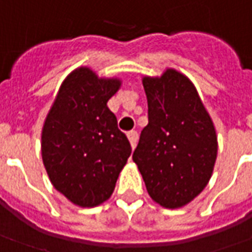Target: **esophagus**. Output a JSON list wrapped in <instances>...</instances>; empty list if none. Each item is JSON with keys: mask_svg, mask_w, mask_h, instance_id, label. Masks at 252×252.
Returning a JSON list of instances; mask_svg holds the SVG:
<instances>
[{"mask_svg": "<svg viewBox=\"0 0 252 252\" xmlns=\"http://www.w3.org/2000/svg\"><path fill=\"white\" fill-rule=\"evenodd\" d=\"M128 141L131 143V148L134 149L135 146H136V142H138V132L136 131H131V132H128Z\"/></svg>", "mask_w": 252, "mask_h": 252, "instance_id": "esophagus-1", "label": "esophagus"}]
</instances>
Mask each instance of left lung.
Instances as JSON below:
<instances>
[{
	"label": "left lung",
	"mask_w": 252,
	"mask_h": 252,
	"mask_svg": "<svg viewBox=\"0 0 252 252\" xmlns=\"http://www.w3.org/2000/svg\"><path fill=\"white\" fill-rule=\"evenodd\" d=\"M148 126L132 159L148 194L176 209L191 202L212 176L218 156L216 131L192 82L167 69L160 78H143Z\"/></svg>",
	"instance_id": "obj_1"
}]
</instances>
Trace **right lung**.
<instances>
[{"instance_id":"obj_1","label":"right lung","mask_w":252,"mask_h":252,"mask_svg":"<svg viewBox=\"0 0 252 252\" xmlns=\"http://www.w3.org/2000/svg\"><path fill=\"white\" fill-rule=\"evenodd\" d=\"M118 79L81 66L63 82L41 131V156L51 184L72 204L93 208L107 201L131 145L107 107Z\"/></svg>"}]
</instances>
